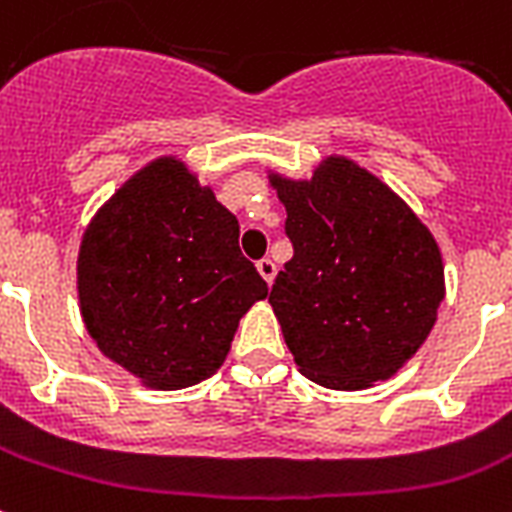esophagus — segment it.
I'll use <instances>...</instances> for the list:
<instances>
[{
	"mask_svg": "<svg viewBox=\"0 0 512 512\" xmlns=\"http://www.w3.org/2000/svg\"><path fill=\"white\" fill-rule=\"evenodd\" d=\"M257 270H260V276H263L268 284H273V278H276V263H273L270 257L257 260Z\"/></svg>",
	"mask_w": 512,
	"mask_h": 512,
	"instance_id": "34e87169",
	"label": "esophagus"
}]
</instances>
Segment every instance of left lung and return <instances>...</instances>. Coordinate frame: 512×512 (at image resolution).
I'll return each mask as SVG.
<instances>
[{
    "label": "left lung",
    "instance_id": "obj_1",
    "mask_svg": "<svg viewBox=\"0 0 512 512\" xmlns=\"http://www.w3.org/2000/svg\"><path fill=\"white\" fill-rule=\"evenodd\" d=\"M294 257L270 289L286 347L310 381L357 392L418 352L444 299L436 239L389 186L331 155L313 178L268 173Z\"/></svg>",
    "mask_w": 512,
    "mask_h": 512
}]
</instances>
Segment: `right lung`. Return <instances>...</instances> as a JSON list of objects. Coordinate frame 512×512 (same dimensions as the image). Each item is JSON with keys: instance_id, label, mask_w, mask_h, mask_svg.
<instances>
[{"instance_id": "right-lung-1", "label": "right lung", "mask_w": 512, "mask_h": 512, "mask_svg": "<svg viewBox=\"0 0 512 512\" xmlns=\"http://www.w3.org/2000/svg\"><path fill=\"white\" fill-rule=\"evenodd\" d=\"M268 284L239 249V220L176 157L120 186L83 231L78 302L102 355L149 389H186L226 360Z\"/></svg>"}]
</instances>
